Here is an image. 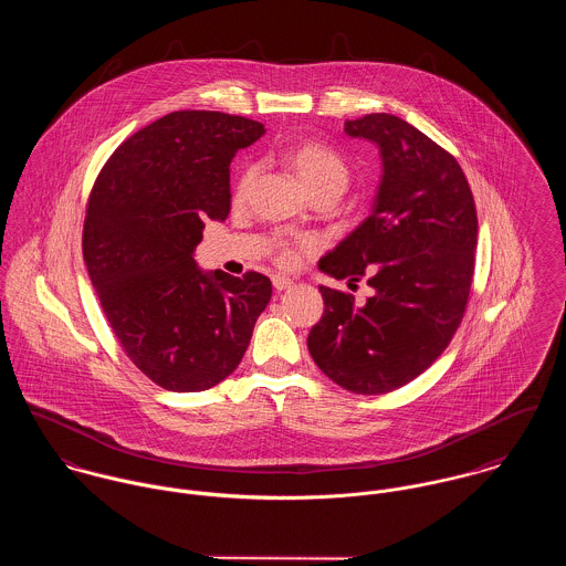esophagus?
I'll list each match as a JSON object with an SVG mask.
<instances>
[{"label": "esophagus", "instance_id": "obj_1", "mask_svg": "<svg viewBox=\"0 0 566 566\" xmlns=\"http://www.w3.org/2000/svg\"><path fill=\"white\" fill-rule=\"evenodd\" d=\"M272 285H274V290H276V292H283V290H290V287L294 285V281H292V279H287V276L276 274V276H272Z\"/></svg>", "mask_w": 566, "mask_h": 566}]
</instances>
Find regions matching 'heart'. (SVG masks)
<instances>
[{
    "label": "heart",
    "mask_w": 566,
    "mask_h": 566,
    "mask_svg": "<svg viewBox=\"0 0 566 566\" xmlns=\"http://www.w3.org/2000/svg\"><path fill=\"white\" fill-rule=\"evenodd\" d=\"M285 159H287L290 167L294 169V174L298 176V180L303 182V187L310 193L321 189V187H328V185H344L346 187V180H348L346 165L335 153H331L328 148H324L321 144H314V142L298 144L287 153ZM252 178H254V169L250 165L243 167L242 174L238 176L235 189H233V198L238 202L248 196ZM305 245H310V243H305ZM279 259L283 263H292L294 261V250L287 248V245H281Z\"/></svg>",
    "instance_id": "heart-1"
}]
</instances>
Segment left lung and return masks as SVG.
<instances>
[{"label":"left lung","mask_w":566,"mask_h":566,"mask_svg":"<svg viewBox=\"0 0 566 566\" xmlns=\"http://www.w3.org/2000/svg\"><path fill=\"white\" fill-rule=\"evenodd\" d=\"M344 133L379 148L370 216L318 261L333 279L361 276L364 305L321 285L324 314L307 346L324 375L355 395H386L424 373L462 323L478 248L467 176L447 150L401 117L373 113Z\"/></svg>","instance_id":"8db88e82"}]
</instances>
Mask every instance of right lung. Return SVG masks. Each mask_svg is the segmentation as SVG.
I'll use <instances>...</instances> for the list:
<instances>
[{"label": "right lung", "instance_id": "add662e5", "mask_svg": "<svg viewBox=\"0 0 566 566\" xmlns=\"http://www.w3.org/2000/svg\"><path fill=\"white\" fill-rule=\"evenodd\" d=\"M259 122L176 111L126 139L102 167L84 218L82 254L106 321L133 364L169 392H200L242 361L272 296L259 272L202 270L205 220L231 213L235 153Z\"/></svg>", "mask_w": 566, "mask_h": 566}]
</instances>
